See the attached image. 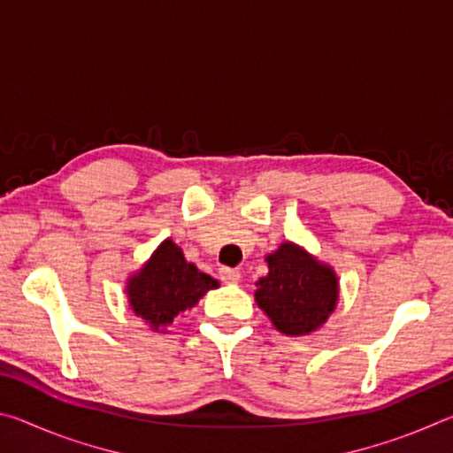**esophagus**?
<instances>
[{"mask_svg":"<svg viewBox=\"0 0 453 453\" xmlns=\"http://www.w3.org/2000/svg\"><path fill=\"white\" fill-rule=\"evenodd\" d=\"M219 278L224 283H237L242 278V273L237 270H232V267H221L219 270Z\"/></svg>","mask_w":453,"mask_h":453,"instance_id":"esophagus-1","label":"esophagus"}]
</instances>
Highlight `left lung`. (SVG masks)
Returning a JSON list of instances; mask_svg holds the SVG:
<instances>
[{
    "label": "left lung",
    "mask_w": 453,
    "mask_h": 453,
    "mask_svg": "<svg viewBox=\"0 0 453 453\" xmlns=\"http://www.w3.org/2000/svg\"><path fill=\"white\" fill-rule=\"evenodd\" d=\"M265 262L267 275L256 281L254 294L259 310L286 335L318 332L340 300V280L334 267L294 242L280 243Z\"/></svg>",
    "instance_id": "8db88e82"
}]
</instances>
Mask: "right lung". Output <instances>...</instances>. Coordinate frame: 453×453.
I'll use <instances>...</instances> for the list:
<instances>
[{"label":"right lung","mask_w":453,"mask_h":453,"mask_svg":"<svg viewBox=\"0 0 453 453\" xmlns=\"http://www.w3.org/2000/svg\"><path fill=\"white\" fill-rule=\"evenodd\" d=\"M219 286L211 275L188 262L173 240H164L140 270L126 281V297L135 318L151 332L164 334L180 313L188 311Z\"/></svg>","instance_id":"1"}]
</instances>
